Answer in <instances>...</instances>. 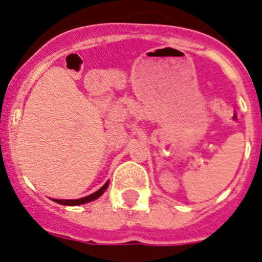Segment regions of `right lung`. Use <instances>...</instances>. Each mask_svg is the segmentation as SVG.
<instances>
[{"label": "right lung", "instance_id": "1", "mask_svg": "<svg viewBox=\"0 0 262 262\" xmlns=\"http://www.w3.org/2000/svg\"><path fill=\"white\" fill-rule=\"evenodd\" d=\"M108 186V181L106 182L105 185H103L101 189H98V190L96 191V193L90 194V195L88 196H84V198H80V200H53L56 203H59V205H64V206H78V205H84V203H88V202H92V201L97 200V198H99V196L102 195L103 193L106 191V189H107Z\"/></svg>", "mask_w": 262, "mask_h": 262}]
</instances>
